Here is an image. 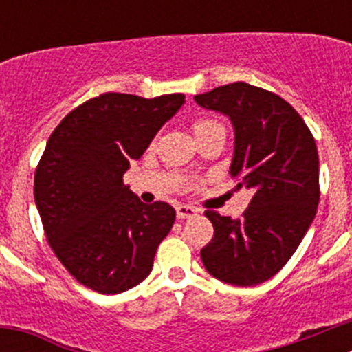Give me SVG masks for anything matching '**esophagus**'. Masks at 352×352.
I'll return each mask as SVG.
<instances>
[{
	"instance_id": "obj_1",
	"label": "esophagus",
	"mask_w": 352,
	"mask_h": 352,
	"mask_svg": "<svg viewBox=\"0 0 352 352\" xmlns=\"http://www.w3.org/2000/svg\"><path fill=\"white\" fill-rule=\"evenodd\" d=\"M195 214H197V210H195L194 206H186V204H179V206H176V217H178V220L192 219V217H195Z\"/></svg>"
}]
</instances>
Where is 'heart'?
<instances>
[{
  "label": "heart",
  "instance_id": "heart-1",
  "mask_svg": "<svg viewBox=\"0 0 352 352\" xmlns=\"http://www.w3.org/2000/svg\"><path fill=\"white\" fill-rule=\"evenodd\" d=\"M192 129H194L195 138L201 139V138H204V135H208V133H210V132H214V130L223 129V126L220 125L219 121L206 120V118H201V120H195L194 123H192Z\"/></svg>",
  "mask_w": 352,
  "mask_h": 352
}]
</instances>
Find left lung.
Returning a JSON list of instances; mask_svg holds the SVG:
<instances>
[{
  "label": "left lung",
  "mask_w": 352,
  "mask_h": 352,
  "mask_svg": "<svg viewBox=\"0 0 352 352\" xmlns=\"http://www.w3.org/2000/svg\"><path fill=\"white\" fill-rule=\"evenodd\" d=\"M201 107L234 126L231 176L254 192L241 219L208 210L214 227L201 250L208 273L232 285H256L296 252L319 204V155L312 132L291 104L272 91L232 82L195 95Z\"/></svg>",
  "instance_id": "8db88e82"
}]
</instances>
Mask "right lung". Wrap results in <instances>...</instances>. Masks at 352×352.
<instances>
[{"instance_id": "1", "label": "right lung", "mask_w": 352, "mask_h": 352, "mask_svg": "<svg viewBox=\"0 0 352 352\" xmlns=\"http://www.w3.org/2000/svg\"><path fill=\"white\" fill-rule=\"evenodd\" d=\"M183 104L182 93H104L51 133L35 170V203L56 257L86 287L118 294L153 268L176 211L162 201L141 203L123 174Z\"/></svg>"}]
</instances>
